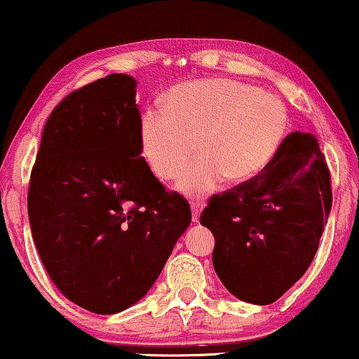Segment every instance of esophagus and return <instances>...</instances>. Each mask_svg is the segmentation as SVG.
<instances>
[{
  "label": "esophagus",
  "instance_id": "34e87169",
  "mask_svg": "<svg viewBox=\"0 0 359 359\" xmlns=\"http://www.w3.org/2000/svg\"><path fill=\"white\" fill-rule=\"evenodd\" d=\"M203 207H205V202H202V201H192V202H190V208H192V220L194 222H198V219H201V213L203 210Z\"/></svg>",
  "mask_w": 359,
  "mask_h": 359
}]
</instances>
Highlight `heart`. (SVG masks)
Masks as SVG:
<instances>
[{
  "mask_svg": "<svg viewBox=\"0 0 359 359\" xmlns=\"http://www.w3.org/2000/svg\"><path fill=\"white\" fill-rule=\"evenodd\" d=\"M288 130V111L278 96L235 79L210 78L172 88L164 109H144L137 144L151 174L169 182L182 169L195 140L198 156L180 172L177 189L202 198L226 179L242 184L265 170Z\"/></svg>",
  "mask_w": 359,
  "mask_h": 359,
  "instance_id": "obj_1",
  "label": "heart"
}]
</instances>
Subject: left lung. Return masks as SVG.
<instances>
[{
	"label": "left lung",
	"instance_id": "left-lung-1",
	"mask_svg": "<svg viewBox=\"0 0 359 359\" xmlns=\"http://www.w3.org/2000/svg\"><path fill=\"white\" fill-rule=\"evenodd\" d=\"M331 175L318 140L287 135L257 177L212 195L201 224L215 237L213 269L240 300L270 305L305 275L331 210Z\"/></svg>",
	"mask_w": 359,
	"mask_h": 359
}]
</instances>
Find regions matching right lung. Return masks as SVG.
Returning a JSON list of instances; mask_svg holds the SVG:
<instances>
[{
	"label": "right lung",
	"mask_w": 359,
	"mask_h": 359,
	"mask_svg": "<svg viewBox=\"0 0 359 359\" xmlns=\"http://www.w3.org/2000/svg\"><path fill=\"white\" fill-rule=\"evenodd\" d=\"M135 79L111 74L53 109L31 170V233L67 300L114 315L146 294L192 220L139 154Z\"/></svg>",
	"instance_id": "right-lung-1"
}]
</instances>
